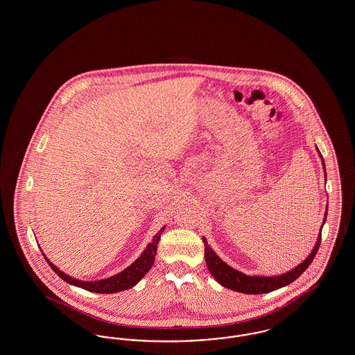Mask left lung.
<instances>
[{
  "instance_id": "left-lung-1",
  "label": "left lung",
  "mask_w": 355,
  "mask_h": 355,
  "mask_svg": "<svg viewBox=\"0 0 355 355\" xmlns=\"http://www.w3.org/2000/svg\"><path fill=\"white\" fill-rule=\"evenodd\" d=\"M318 150V148H317ZM318 154L321 157L322 165H323V171H324V177H326V169H324V159L322 157L321 152L318 150ZM326 216H327V209H326ZM326 220V217L323 220V223ZM323 227V225H322ZM322 233V229H321ZM317 239V243L313 249V252L310 255L304 259L301 265H298L297 268H294L293 270L287 271L286 274L282 275H274V277H261V275H246L241 271L236 270L233 268H230L229 265H226L217 254L214 253V250L207 245L206 238L203 236L202 241L205 243V261L207 265V269L211 272V275L216 278L217 282H220L222 286L227 287L230 290L239 291L243 294H265V293H270L272 290H277L279 287L287 286L288 284H291L293 281H295L302 272H304L310 263L313 262L314 257L317 255V252L320 249L321 245V236Z\"/></svg>"
}]
</instances>
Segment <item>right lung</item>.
<instances>
[{
  "label": "right lung",
  "mask_w": 355,
  "mask_h": 355,
  "mask_svg": "<svg viewBox=\"0 0 355 355\" xmlns=\"http://www.w3.org/2000/svg\"><path fill=\"white\" fill-rule=\"evenodd\" d=\"M165 226L161 227V230L154 236L153 238L152 243L148 245V248L144 250V253L139 255V258L133 262L129 268H126L125 270L121 271L119 274L106 278V279H101V281H93V282H85V281H80L76 278H71L68 274L58 270L57 266H54L51 261L45 257V259L48 261L49 266H51L53 271L55 274H58L60 278H62L65 282H68L73 286L81 287L87 291H93V293H101V294H112V293H119L122 290H128L130 287L135 286L148 271L152 269L154 259H155V254H157V245L159 242L161 234L164 233Z\"/></svg>",
  "instance_id": "right-lung-1"
}]
</instances>
